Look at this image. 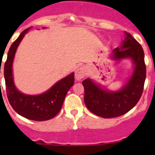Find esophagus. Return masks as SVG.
<instances>
[{"label": "esophagus", "mask_w": 155, "mask_h": 155, "mask_svg": "<svg viewBox=\"0 0 155 155\" xmlns=\"http://www.w3.org/2000/svg\"><path fill=\"white\" fill-rule=\"evenodd\" d=\"M86 75V70L84 67H80L78 68L75 72V78L78 81L81 80L82 78H84Z\"/></svg>", "instance_id": "obj_1"}]
</instances>
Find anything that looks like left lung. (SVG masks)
I'll use <instances>...</instances> for the list:
<instances>
[{
  "label": "left lung",
  "mask_w": 155,
  "mask_h": 155,
  "mask_svg": "<svg viewBox=\"0 0 155 155\" xmlns=\"http://www.w3.org/2000/svg\"><path fill=\"white\" fill-rule=\"evenodd\" d=\"M121 47L114 49L113 58L130 57L135 64L134 74L127 84L117 92L100 88L91 79L82 81L84 88V103L91 113L103 118H114L128 113L141 97L146 78L144 53L141 45L127 31Z\"/></svg>",
  "instance_id": "1"
}]
</instances>
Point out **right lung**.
Returning <instances> with one entry per match:
<instances>
[{
	"label": "right lung",
	"instance_id": "obj_1",
	"mask_svg": "<svg viewBox=\"0 0 155 155\" xmlns=\"http://www.w3.org/2000/svg\"><path fill=\"white\" fill-rule=\"evenodd\" d=\"M28 30L27 28L20 34L8 51L4 68L7 96L12 107L19 115L28 120L45 121L53 118L61 111L66 94L74 83V74L63 78L39 95H26L19 92L13 82L12 63L18 46Z\"/></svg>",
	"mask_w": 155,
	"mask_h": 155
}]
</instances>
